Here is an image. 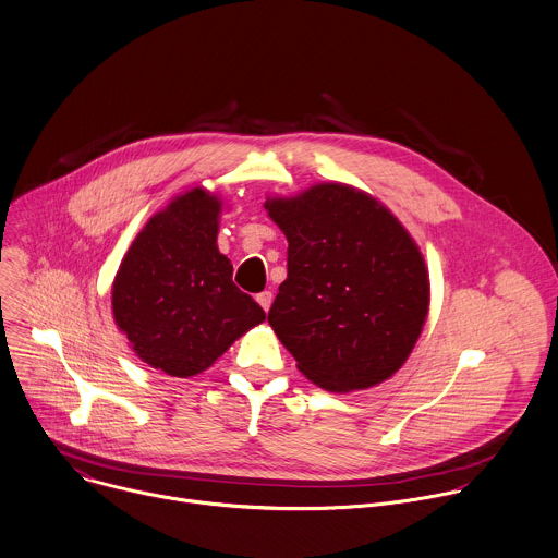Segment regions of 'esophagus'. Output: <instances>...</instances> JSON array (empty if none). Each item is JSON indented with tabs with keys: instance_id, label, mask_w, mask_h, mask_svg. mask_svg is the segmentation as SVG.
Instances as JSON below:
<instances>
[{
	"instance_id": "obj_1",
	"label": "esophagus",
	"mask_w": 558,
	"mask_h": 558,
	"mask_svg": "<svg viewBox=\"0 0 558 558\" xmlns=\"http://www.w3.org/2000/svg\"><path fill=\"white\" fill-rule=\"evenodd\" d=\"M256 300H258V304L263 306V311L267 313L269 306H271V302H274V293H271V291H263V293L256 295Z\"/></svg>"
}]
</instances>
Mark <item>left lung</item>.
<instances>
[{"label":"left lung","mask_w":558,"mask_h":558,"mask_svg":"<svg viewBox=\"0 0 558 558\" xmlns=\"http://www.w3.org/2000/svg\"><path fill=\"white\" fill-rule=\"evenodd\" d=\"M265 208L289 241L269 324L300 373L339 395L390 379L429 311L414 239L375 197L343 183H317Z\"/></svg>","instance_id":"left-lung-1"}]
</instances>
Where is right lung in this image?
<instances>
[{"label": "right lung", "mask_w": 558, "mask_h": 558, "mask_svg": "<svg viewBox=\"0 0 558 558\" xmlns=\"http://www.w3.org/2000/svg\"><path fill=\"white\" fill-rule=\"evenodd\" d=\"M219 215V197L204 189L174 197L135 236L113 280L118 328L144 363L170 377L204 373L265 319L232 282V263L217 247Z\"/></svg>", "instance_id": "add662e5"}]
</instances>
